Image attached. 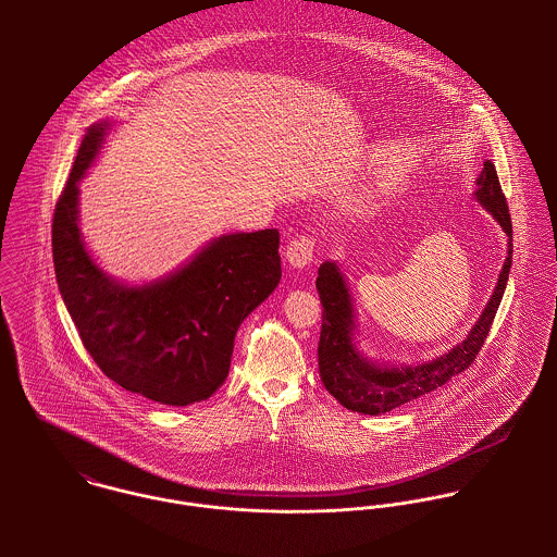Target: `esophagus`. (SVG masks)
<instances>
[{"label": "esophagus", "instance_id": "1", "mask_svg": "<svg viewBox=\"0 0 557 557\" xmlns=\"http://www.w3.org/2000/svg\"><path fill=\"white\" fill-rule=\"evenodd\" d=\"M313 250H315V242L309 238V236H298V238L292 239L289 246H287V263L292 268H307L311 261H313Z\"/></svg>", "mask_w": 557, "mask_h": 557}]
</instances>
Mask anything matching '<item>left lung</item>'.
<instances>
[{
    "mask_svg": "<svg viewBox=\"0 0 557 557\" xmlns=\"http://www.w3.org/2000/svg\"><path fill=\"white\" fill-rule=\"evenodd\" d=\"M474 197L499 223L508 238L506 261L484 311L480 313L468 336L433 360L418 364H380L367 358L358 349V319L345 274L341 272L336 261H323L319 265L315 287L323 307L318 347L319 375L325 391L343 407L367 416L386 413L444 386L448 380L463 373L474 362L480 347L488 336L512 265V223L495 164L491 160L484 162L476 177Z\"/></svg>",
    "mask_w": 557,
    "mask_h": 557,
    "instance_id": "left-lung-1",
    "label": "left lung"
}]
</instances>
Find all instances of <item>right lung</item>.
I'll list each match as a JSON object with an SVG mask.
<instances>
[{"mask_svg":"<svg viewBox=\"0 0 557 557\" xmlns=\"http://www.w3.org/2000/svg\"><path fill=\"white\" fill-rule=\"evenodd\" d=\"M115 122L87 128L53 216V263L64 305L100 371L162 405L212 397L230 375L239 323L278 285V232L223 234L177 270L144 285L107 274L79 227V182Z\"/></svg>","mask_w":557,"mask_h":557,"instance_id":"obj_1","label":"right lung"}]
</instances>
